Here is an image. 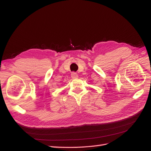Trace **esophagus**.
<instances>
[{
  "mask_svg": "<svg viewBox=\"0 0 151 151\" xmlns=\"http://www.w3.org/2000/svg\"><path fill=\"white\" fill-rule=\"evenodd\" d=\"M71 77L72 79H76L78 77V74L76 72H72L71 73Z\"/></svg>",
  "mask_w": 151,
  "mask_h": 151,
  "instance_id": "obj_1",
  "label": "esophagus"
}]
</instances>
